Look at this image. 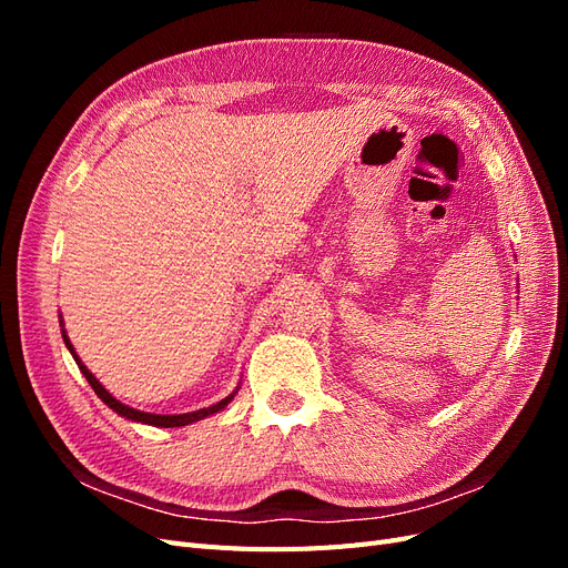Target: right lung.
Listing matches in <instances>:
<instances>
[{"label": "right lung", "mask_w": 568, "mask_h": 568, "mask_svg": "<svg viewBox=\"0 0 568 568\" xmlns=\"http://www.w3.org/2000/svg\"><path fill=\"white\" fill-rule=\"evenodd\" d=\"M63 341H65V346H68V351L73 353V357H75V363H78V367H80V372L84 374V379L90 382V386L94 388V393L99 395L101 400H104L113 412H118L120 417H128V419H132V422H142V424H151V426H163V428H170V426H184V424H192V422H199V419H203V417H209V415H215V412H220L222 407H225L232 398H234V393L232 395H227L225 400H220V403H215V405H211V407H203V409H196V412H186V415H149V412H140V409H134V407H128V405H123L120 400H115L113 395L101 386L97 379H94V374L84 367L80 359H78V355H75V351H73V346H71V341H68V336H65V332H63Z\"/></svg>", "instance_id": "right-lung-1"}]
</instances>
